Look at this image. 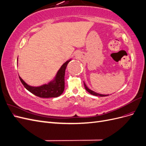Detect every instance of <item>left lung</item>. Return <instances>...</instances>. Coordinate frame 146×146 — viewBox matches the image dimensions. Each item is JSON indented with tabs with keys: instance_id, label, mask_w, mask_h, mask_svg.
I'll return each mask as SVG.
<instances>
[{
	"instance_id": "obj_1",
	"label": "left lung",
	"mask_w": 146,
	"mask_h": 146,
	"mask_svg": "<svg viewBox=\"0 0 146 146\" xmlns=\"http://www.w3.org/2000/svg\"><path fill=\"white\" fill-rule=\"evenodd\" d=\"M83 83H84V86H85V90H86L88 92H89V93H90L91 94L96 96H99V97H104V96H108V95H106V94H99V93H98V92H94V91H92V90L89 89V88H88V86H86V85L85 84V82H83Z\"/></svg>"
}]
</instances>
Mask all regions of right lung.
I'll return each instance as SVG.
<instances>
[{
	"label": "right lung",
	"mask_w": 146,
	"mask_h": 146,
	"mask_svg": "<svg viewBox=\"0 0 146 146\" xmlns=\"http://www.w3.org/2000/svg\"><path fill=\"white\" fill-rule=\"evenodd\" d=\"M70 60L71 59L66 61L61 66L54 79L47 84L39 86H32L25 83L20 76H19V79L26 89L34 95L42 98H56L62 94L64 91L65 70Z\"/></svg>",
	"instance_id": "right-lung-1"
}]
</instances>
